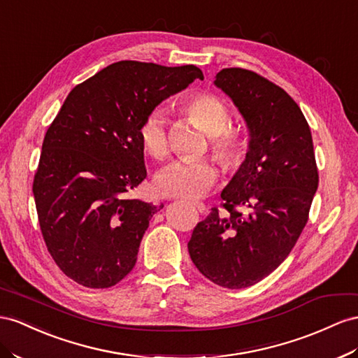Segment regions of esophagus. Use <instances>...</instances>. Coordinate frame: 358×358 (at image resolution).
I'll return each mask as SVG.
<instances>
[{
  "label": "esophagus",
  "mask_w": 358,
  "mask_h": 358,
  "mask_svg": "<svg viewBox=\"0 0 358 358\" xmlns=\"http://www.w3.org/2000/svg\"><path fill=\"white\" fill-rule=\"evenodd\" d=\"M192 205H194V208L200 212V214H203V212L206 210V206L203 205V203H201V201H199V200H194V201H192Z\"/></svg>",
  "instance_id": "1"
}]
</instances>
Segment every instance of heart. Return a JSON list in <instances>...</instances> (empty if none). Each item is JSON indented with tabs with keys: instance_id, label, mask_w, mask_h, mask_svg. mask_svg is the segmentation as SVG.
<instances>
[{
	"instance_id": "heart-1",
	"label": "heart",
	"mask_w": 358,
	"mask_h": 358,
	"mask_svg": "<svg viewBox=\"0 0 358 358\" xmlns=\"http://www.w3.org/2000/svg\"><path fill=\"white\" fill-rule=\"evenodd\" d=\"M183 111L191 120L209 134L210 150L226 170L239 169L250 150L248 132L241 124L230 123V110L220 96L199 92L183 101ZM140 141L144 152L155 159H166L170 138L166 114L150 111L140 124ZM218 176L215 162L209 158L180 159L171 162L157 178V189L162 196L196 199L214 185Z\"/></svg>"
}]
</instances>
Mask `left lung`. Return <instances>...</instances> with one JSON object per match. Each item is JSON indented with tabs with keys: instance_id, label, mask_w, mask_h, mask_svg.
I'll return each mask as SVG.
<instances>
[{
	"instance_id": "8db88e82",
	"label": "left lung",
	"mask_w": 358,
	"mask_h": 358,
	"mask_svg": "<svg viewBox=\"0 0 358 358\" xmlns=\"http://www.w3.org/2000/svg\"><path fill=\"white\" fill-rule=\"evenodd\" d=\"M220 87L250 131L245 162L221 192V210L192 230V264L227 289L253 286L283 262L307 224L317 189L312 132L298 103L253 71L227 67Z\"/></svg>"
}]
</instances>
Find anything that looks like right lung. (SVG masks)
<instances>
[{
  "label": "right lung",
  "instance_id": "right-lung-1",
  "mask_svg": "<svg viewBox=\"0 0 358 358\" xmlns=\"http://www.w3.org/2000/svg\"><path fill=\"white\" fill-rule=\"evenodd\" d=\"M199 67L119 62L75 85L45 134L33 194L48 251L81 286L117 285L137 262L164 205L131 199L146 178L138 129L157 105L194 81Z\"/></svg>",
  "mask_w": 358,
  "mask_h": 358
}]
</instances>
